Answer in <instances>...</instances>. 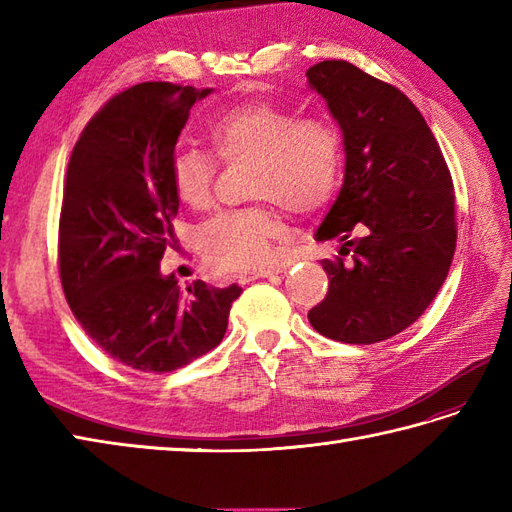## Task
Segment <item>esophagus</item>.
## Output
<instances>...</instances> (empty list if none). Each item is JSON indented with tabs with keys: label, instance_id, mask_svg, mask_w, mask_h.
Wrapping results in <instances>:
<instances>
[{
	"label": "esophagus",
	"instance_id": "34e87169",
	"mask_svg": "<svg viewBox=\"0 0 512 512\" xmlns=\"http://www.w3.org/2000/svg\"><path fill=\"white\" fill-rule=\"evenodd\" d=\"M279 273V270L275 268H264V270H255V273H242L237 277L239 284H250V281L255 279H266V277H275Z\"/></svg>",
	"mask_w": 512,
	"mask_h": 512
}]
</instances>
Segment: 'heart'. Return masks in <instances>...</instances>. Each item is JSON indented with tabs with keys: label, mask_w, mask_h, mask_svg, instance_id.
<instances>
[{
	"label": "heart",
	"mask_w": 512,
	"mask_h": 512,
	"mask_svg": "<svg viewBox=\"0 0 512 512\" xmlns=\"http://www.w3.org/2000/svg\"><path fill=\"white\" fill-rule=\"evenodd\" d=\"M206 138L217 160L253 162L248 195L264 202L204 222L198 231L200 253L222 273L262 270L273 259V244L286 235L277 204L310 215L330 200L341 169V136L323 118H297L279 105L250 101L213 118ZM215 173L209 151L191 145L173 151L171 187L189 209H209Z\"/></svg>",
	"instance_id": "b5f03b06"
}]
</instances>
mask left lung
Segmentation results:
<instances>
[{"label": "left lung", "instance_id": "8db88e82", "mask_svg": "<svg viewBox=\"0 0 512 512\" xmlns=\"http://www.w3.org/2000/svg\"><path fill=\"white\" fill-rule=\"evenodd\" d=\"M306 76L345 149L343 187L314 235L341 248L321 262L330 288L308 319L332 341L378 343L407 330L449 275L453 180L427 121L394 85L347 61H321Z\"/></svg>", "mask_w": 512, "mask_h": 512}]
</instances>
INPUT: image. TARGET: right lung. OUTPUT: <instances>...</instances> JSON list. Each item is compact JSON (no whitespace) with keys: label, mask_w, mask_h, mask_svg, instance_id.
<instances>
[{"label":"right lung","mask_w":512,"mask_h":512,"mask_svg":"<svg viewBox=\"0 0 512 512\" xmlns=\"http://www.w3.org/2000/svg\"><path fill=\"white\" fill-rule=\"evenodd\" d=\"M211 88L138 83L107 101L72 149L59 220V273L85 334L123 365L165 374L224 339L242 288L160 273L180 200L171 156Z\"/></svg>","instance_id":"obj_1"}]
</instances>
